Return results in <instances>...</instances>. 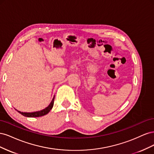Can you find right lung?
Here are the masks:
<instances>
[{
  "label": "right lung",
  "mask_w": 154,
  "mask_h": 154,
  "mask_svg": "<svg viewBox=\"0 0 154 154\" xmlns=\"http://www.w3.org/2000/svg\"><path fill=\"white\" fill-rule=\"evenodd\" d=\"M54 96L53 97V98L51 101L50 104L46 107L45 109L40 110V111H36V112H22L20 111H18V112H19L21 114L22 116H26V117H28V118H36V117H40V116H43L44 115H46L47 114L49 113V112L52 109L53 105H54Z\"/></svg>",
  "instance_id": "right-lung-1"
}]
</instances>
